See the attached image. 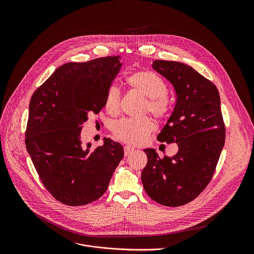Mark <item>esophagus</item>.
I'll list each match as a JSON object with an SVG mask.
<instances>
[{"mask_svg":"<svg viewBox=\"0 0 254 254\" xmlns=\"http://www.w3.org/2000/svg\"><path fill=\"white\" fill-rule=\"evenodd\" d=\"M134 149H135V148H134L133 146H131V145H125V146H124V152H125V155L130 154Z\"/></svg>","mask_w":254,"mask_h":254,"instance_id":"34e87169","label":"esophagus"}]
</instances>
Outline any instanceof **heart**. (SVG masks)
<instances>
[{
  "instance_id": "obj_1",
  "label": "heart",
  "mask_w": 254,
  "mask_h": 254,
  "mask_svg": "<svg viewBox=\"0 0 254 254\" xmlns=\"http://www.w3.org/2000/svg\"><path fill=\"white\" fill-rule=\"evenodd\" d=\"M127 84L135 91L147 98L145 111H149L154 117L163 119L169 115L170 104L166 98L167 85L157 73L143 70L131 74ZM105 107L110 115H117L121 109V93L116 86H110L105 98ZM153 130V123L148 118H125L113 125L114 135L128 144L141 145L148 139Z\"/></svg>"
}]
</instances>
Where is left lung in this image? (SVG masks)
Here are the masks:
<instances>
[{"instance_id": "8db88e82", "label": "left lung", "mask_w": 254, "mask_h": 254, "mask_svg": "<svg viewBox=\"0 0 254 254\" xmlns=\"http://www.w3.org/2000/svg\"><path fill=\"white\" fill-rule=\"evenodd\" d=\"M151 66L173 85L177 96L157 140L177 143L178 152L160 158L154 148H145L142 182L151 199L176 207L198 196L214 174L226 136L220 96L211 81L185 64L157 60Z\"/></svg>"}]
</instances>
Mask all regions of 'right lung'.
Wrapping results in <instances>:
<instances>
[{
	"instance_id": "add662e5",
	"label": "right lung",
	"mask_w": 254,
	"mask_h": 254,
	"mask_svg": "<svg viewBox=\"0 0 254 254\" xmlns=\"http://www.w3.org/2000/svg\"><path fill=\"white\" fill-rule=\"evenodd\" d=\"M120 56L68 63L34 92L25 133L27 151L49 192L59 201L79 206L99 199L124 156L110 139L91 149L80 134L88 114H98L122 64Z\"/></svg>"
}]
</instances>
